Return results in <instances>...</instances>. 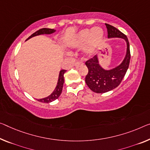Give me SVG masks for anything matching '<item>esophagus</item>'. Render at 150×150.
Segmentation results:
<instances>
[{
	"mask_svg": "<svg viewBox=\"0 0 150 150\" xmlns=\"http://www.w3.org/2000/svg\"><path fill=\"white\" fill-rule=\"evenodd\" d=\"M83 64H84V63L82 61H77L75 64V66L76 67H80V66H82Z\"/></svg>",
	"mask_w": 150,
	"mask_h": 150,
	"instance_id": "obj_1",
	"label": "esophagus"
}]
</instances>
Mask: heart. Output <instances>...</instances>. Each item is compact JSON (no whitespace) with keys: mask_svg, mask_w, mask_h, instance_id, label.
I'll use <instances>...</instances> for the list:
<instances>
[{"mask_svg":"<svg viewBox=\"0 0 150 150\" xmlns=\"http://www.w3.org/2000/svg\"><path fill=\"white\" fill-rule=\"evenodd\" d=\"M103 37L104 31L100 27H94L92 29H85L71 39L69 45L72 47H78L86 43L84 52L87 55H91L102 41Z\"/></svg>","mask_w":150,"mask_h":150,"instance_id":"heart-1","label":"heart"}]
</instances>
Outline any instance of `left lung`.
I'll return each mask as SVG.
<instances>
[{"label":"left lung","instance_id":"8db88e82","mask_svg":"<svg viewBox=\"0 0 150 150\" xmlns=\"http://www.w3.org/2000/svg\"><path fill=\"white\" fill-rule=\"evenodd\" d=\"M108 31V38H123L127 42V54L120 65L110 70H105L98 64L97 56L85 62L88 73L85 78L87 86L96 93H105L117 88L125 76L129 65L131 54L129 43L127 36L112 25L105 23Z\"/></svg>","mask_w":150,"mask_h":150}]
</instances>
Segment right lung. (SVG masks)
Masks as SVG:
<instances>
[{"label": "right lung", "instance_id": "1", "mask_svg": "<svg viewBox=\"0 0 150 150\" xmlns=\"http://www.w3.org/2000/svg\"><path fill=\"white\" fill-rule=\"evenodd\" d=\"M55 31H55L54 29H48V28L41 29L40 30H38V31H37L36 32H35L34 33L32 34L31 36H29L26 40L33 38L34 36L41 35V34H51V33H54ZM66 72V70H62L60 72H59L58 81H57V86L54 91V92H53V93L50 94L49 96H47V97H45L41 99H38V101H40V102H41V103H49L55 100H56V99L60 96L62 91V88H63L64 82V74Z\"/></svg>", "mask_w": 150, "mask_h": 150}]
</instances>
